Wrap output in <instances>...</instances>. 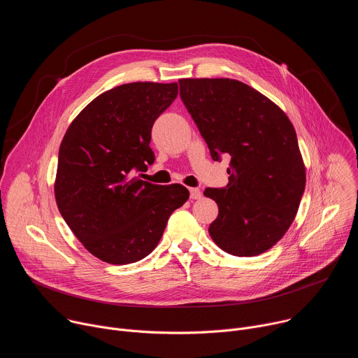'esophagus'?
<instances>
[{
	"instance_id": "34e87169",
	"label": "esophagus",
	"mask_w": 358,
	"mask_h": 358,
	"mask_svg": "<svg viewBox=\"0 0 358 358\" xmlns=\"http://www.w3.org/2000/svg\"><path fill=\"white\" fill-rule=\"evenodd\" d=\"M201 191H199V188H189V196H191V199H199L201 198Z\"/></svg>"
}]
</instances>
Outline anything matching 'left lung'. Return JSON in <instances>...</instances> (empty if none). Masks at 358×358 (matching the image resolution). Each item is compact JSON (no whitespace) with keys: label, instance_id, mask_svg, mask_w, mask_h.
Returning <instances> with one entry per match:
<instances>
[{"label":"left lung","instance_id":"8db88e82","mask_svg":"<svg viewBox=\"0 0 358 358\" xmlns=\"http://www.w3.org/2000/svg\"><path fill=\"white\" fill-rule=\"evenodd\" d=\"M180 96L214 160L229 155V182L207 188L218 203L213 241L235 257H257L292 225L306 185L294 127L271 99L239 80L180 79Z\"/></svg>","mask_w":358,"mask_h":358}]
</instances>
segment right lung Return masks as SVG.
Masks as SVG:
<instances>
[{
  "mask_svg": "<svg viewBox=\"0 0 358 358\" xmlns=\"http://www.w3.org/2000/svg\"><path fill=\"white\" fill-rule=\"evenodd\" d=\"M177 94V82L120 85L93 99L64 136L57 206L100 261L127 265L145 258L189 196L181 184L157 185L136 177L155 163L151 127Z\"/></svg>",
  "mask_w": 358,
  "mask_h": 358,
  "instance_id": "obj_1",
  "label": "right lung"
}]
</instances>
